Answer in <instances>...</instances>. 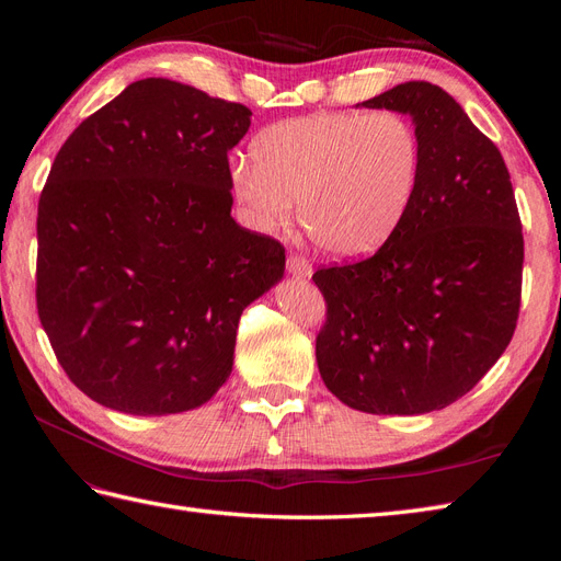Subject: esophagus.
Returning a JSON list of instances; mask_svg holds the SVG:
<instances>
[{"mask_svg": "<svg viewBox=\"0 0 561 561\" xmlns=\"http://www.w3.org/2000/svg\"><path fill=\"white\" fill-rule=\"evenodd\" d=\"M287 271H290V274L297 278H307V276H311V264L307 257H301V254L290 252L287 254Z\"/></svg>", "mask_w": 561, "mask_h": 561, "instance_id": "obj_1", "label": "esophagus"}]
</instances>
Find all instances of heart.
<instances>
[{
	"label": "heart",
	"instance_id": "heart-1",
	"mask_svg": "<svg viewBox=\"0 0 561 561\" xmlns=\"http://www.w3.org/2000/svg\"><path fill=\"white\" fill-rule=\"evenodd\" d=\"M421 178V138L402 112H318L262 130L252 159L229 163L231 194L252 229H301L322 252H375L410 210Z\"/></svg>",
	"mask_w": 561,
	"mask_h": 561
}]
</instances>
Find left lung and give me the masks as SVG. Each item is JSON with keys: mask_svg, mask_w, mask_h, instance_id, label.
<instances>
[{"mask_svg": "<svg viewBox=\"0 0 561 561\" xmlns=\"http://www.w3.org/2000/svg\"><path fill=\"white\" fill-rule=\"evenodd\" d=\"M410 114L421 178L410 210L367 260L320 266V377L367 414H426L463 398L511 344L524 236L499 147L435 83L365 100Z\"/></svg>", "mask_w": 561, "mask_h": 561, "instance_id": "left-lung-1", "label": "left lung"}]
</instances>
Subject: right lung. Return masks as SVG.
<instances>
[{"label":"right lung","mask_w":561,"mask_h":561,"mask_svg":"<svg viewBox=\"0 0 561 561\" xmlns=\"http://www.w3.org/2000/svg\"><path fill=\"white\" fill-rule=\"evenodd\" d=\"M241 103L140 79L75 128L37 210V311L91 400L138 416L208 402L243 309L283 278L285 248L231 217Z\"/></svg>","instance_id":"obj_1"}]
</instances>
